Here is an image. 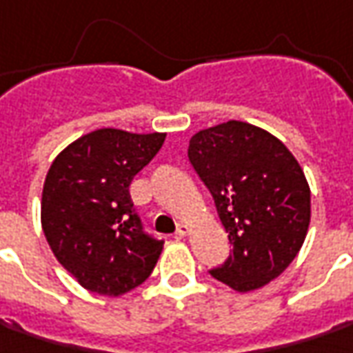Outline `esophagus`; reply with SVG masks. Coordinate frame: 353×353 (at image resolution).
<instances>
[{
  "label": "esophagus",
  "mask_w": 353,
  "mask_h": 353,
  "mask_svg": "<svg viewBox=\"0 0 353 353\" xmlns=\"http://www.w3.org/2000/svg\"><path fill=\"white\" fill-rule=\"evenodd\" d=\"M188 232H189L188 225H177V230H176V232H174V238H177V240H181V238L188 236Z\"/></svg>",
  "instance_id": "esophagus-1"
}]
</instances>
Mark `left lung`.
Wrapping results in <instances>:
<instances>
[{"mask_svg":"<svg viewBox=\"0 0 353 353\" xmlns=\"http://www.w3.org/2000/svg\"><path fill=\"white\" fill-rule=\"evenodd\" d=\"M188 156L232 246L209 274L242 293L283 274L310 223V189L295 156L274 134L242 121L199 130Z\"/></svg>","mask_w":353,"mask_h":353,"instance_id":"obj_1","label":"left lung"}]
</instances>
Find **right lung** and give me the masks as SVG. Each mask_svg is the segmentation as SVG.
Listing matches in <instances>:
<instances>
[{"label": "right lung", "mask_w": 353, "mask_h": 353, "mask_svg": "<svg viewBox=\"0 0 353 353\" xmlns=\"http://www.w3.org/2000/svg\"><path fill=\"white\" fill-rule=\"evenodd\" d=\"M164 140L162 132L99 128L64 148L46 174L44 236L64 270L93 293H128L162 254L164 240L144 230L128 188Z\"/></svg>", "instance_id": "add662e5"}]
</instances>
